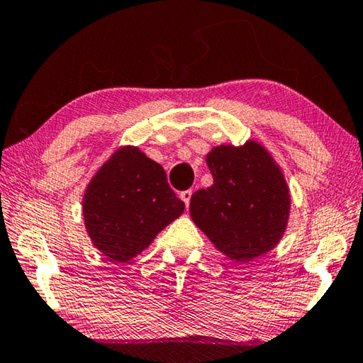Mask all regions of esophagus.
<instances>
[{
	"mask_svg": "<svg viewBox=\"0 0 363 363\" xmlns=\"http://www.w3.org/2000/svg\"><path fill=\"white\" fill-rule=\"evenodd\" d=\"M179 197L182 199V202L186 203V206L189 208V203H191V197H192V191H184V192H181Z\"/></svg>",
	"mask_w": 363,
	"mask_h": 363,
	"instance_id": "34e87169",
	"label": "esophagus"
}]
</instances>
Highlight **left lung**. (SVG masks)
I'll return each mask as SVG.
<instances>
[{
  "label": "left lung",
  "instance_id": "obj_1",
  "mask_svg": "<svg viewBox=\"0 0 363 363\" xmlns=\"http://www.w3.org/2000/svg\"><path fill=\"white\" fill-rule=\"evenodd\" d=\"M213 186L191 199L194 223L231 260L250 262L279 242L291 197L279 166L254 140L220 145L206 155Z\"/></svg>",
  "mask_w": 363,
  "mask_h": 363
}]
</instances>
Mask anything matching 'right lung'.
Here are the masks:
<instances>
[{
	"label": "right lung",
	"instance_id": "obj_1",
	"mask_svg": "<svg viewBox=\"0 0 363 363\" xmlns=\"http://www.w3.org/2000/svg\"><path fill=\"white\" fill-rule=\"evenodd\" d=\"M82 206L91 242L116 263L145 250L184 211L164 169L137 147L113 153L91 177Z\"/></svg>",
	"mask_w": 363,
	"mask_h": 363
}]
</instances>
